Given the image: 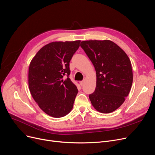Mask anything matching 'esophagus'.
Masks as SVG:
<instances>
[{"mask_svg": "<svg viewBox=\"0 0 155 155\" xmlns=\"http://www.w3.org/2000/svg\"><path fill=\"white\" fill-rule=\"evenodd\" d=\"M80 85H81V86H83V85H84V81H81V82H80Z\"/></svg>", "mask_w": 155, "mask_h": 155, "instance_id": "34e87169", "label": "esophagus"}]
</instances>
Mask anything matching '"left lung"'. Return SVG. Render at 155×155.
<instances>
[{
	"mask_svg": "<svg viewBox=\"0 0 155 155\" xmlns=\"http://www.w3.org/2000/svg\"><path fill=\"white\" fill-rule=\"evenodd\" d=\"M96 71L95 91L89 95L97 111L110 113L122 105L130 92L133 73L124 51L109 40H85L80 43Z\"/></svg>",
	"mask_w": 155,
	"mask_h": 155,
	"instance_id": "1",
	"label": "left lung"
}]
</instances>
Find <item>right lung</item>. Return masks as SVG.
Masks as SVG:
<instances>
[{
    "label": "right lung",
    "instance_id": "1",
    "mask_svg": "<svg viewBox=\"0 0 155 155\" xmlns=\"http://www.w3.org/2000/svg\"><path fill=\"white\" fill-rule=\"evenodd\" d=\"M80 42H51L40 49L30 62V93L40 108L51 117H63L73 108L78 89L69 78L70 61Z\"/></svg>",
    "mask_w": 155,
    "mask_h": 155
}]
</instances>
